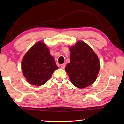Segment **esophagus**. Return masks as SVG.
Listing matches in <instances>:
<instances>
[{
    "label": "esophagus",
    "mask_w": 124,
    "mask_h": 124,
    "mask_svg": "<svg viewBox=\"0 0 124 124\" xmlns=\"http://www.w3.org/2000/svg\"><path fill=\"white\" fill-rule=\"evenodd\" d=\"M66 63H63V64H61V67L62 69H64L65 68V67H66Z\"/></svg>",
    "instance_id": "34e87169"
}]
</instances>
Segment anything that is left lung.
Returning <instances> with one entry per match:
<instances>
[{"label": "left lung", "instance_id": "left-lung-1", "mask_svg": "<svg viewBox=\"0 0 124 124\" xmlns=\"http://www.w3.org/2000/svg\"><path fill=\"white\" fill-rule=\"evenodd\" d=\"M70 63L65 70L75 87L83 89L92 84L100 70V61L95 52L86 43L79 41L70 47Z\"/></svg>", "mask_w": 124, "mask_h": 124}]
</instances>
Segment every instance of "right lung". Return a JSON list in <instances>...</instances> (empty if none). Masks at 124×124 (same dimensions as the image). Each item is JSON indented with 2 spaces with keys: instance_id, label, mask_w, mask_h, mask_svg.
I'll return each mask as SVG.
<instances>
[{
  "instance_id": "right-lung-1",
  "label": "right lung",
  "mask_w": 124,
  "mask_h": 124,
  "mask_svg": "<svg viewBox=\"0 0 124 124\" xmlns=\"http://www.w3.org/2000/svg\"><path fill=\"white\" fill-rule=\"evenodd\" d=\"M21 67L27 82L37 86L46 83L58 68L49 49L41 41L38 42L25 54Z\"/></svg>"
}]
</instances>
